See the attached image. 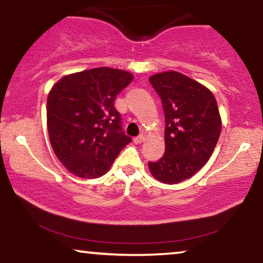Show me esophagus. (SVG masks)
I'll return each mask as SVG.
<instances>
[{
	"label": "esophagus",
	"mask_w": 263,
	"mask_h": 263,
	"mask_svg": "<svg viewBox=\"0 0 263 263\" xmlns=\"http://www.w3.org/2000/svg\"><path fill=\"white\" fill-rule=\"evenodd\" d=\"M133 142H135L136 144L143 143V142H144V136L140 135V136H138V137H135V138H133Z\"/></svg>",
	"instance_id": "esophagus-1"
}]
</instances>
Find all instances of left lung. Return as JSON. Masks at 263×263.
<instances>
[{"mask_svg":"<svg viewBox=\"0 0 263 263\" xmlns=\"http://www.w3.org/2000/svg\"><path fill=\"white\" fill-rule=\"evenodd\" d=\"M165 118V153L149 162L150 173L163 183L190 179L210 160L221 131L216 98L201 83L177 71L151 76Z\"/></svg>","mask_w":263,"mask_h":263,"instance_id":"left-lung-1","label":"left lung"}]
</instances>
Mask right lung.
Here are the masks:
<instances>
[{
	"label": "right lung",
	"mask_w": 263,
	"mask_h": 263,
	"mask_svg": "<svg viewBox=\"0 0 263 263\" xmlns=\"http://www.w3.org/2000/svg\"><path fill=\"white\" fill-rule=\"evenodd\" d=\"M131 72L102 66L62 77L47 96V130L52 149L70 173L96 179L108 172L131 143L114 107Z\"/></svg>",
	"instance_id": "obj_1"
}]
</instances>
